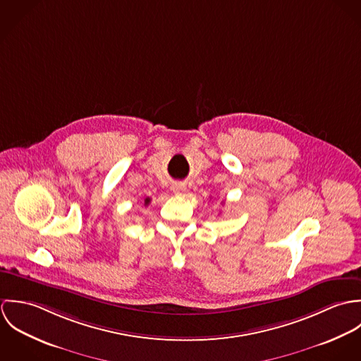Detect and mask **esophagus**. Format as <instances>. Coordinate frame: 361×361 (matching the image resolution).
Segmentation results:
<instances>
[{
	"label": "esophagus",
	"instance_id": "1",
	"mask_svg": "<svg viewBox=\"0 0 361 361\" xmlns=\"http://www.w3.org/2000/svg\"><path fill=\"white\" fill-rule=\"evenodd\" d=\"M172 192H173L175 195H178V196L183 195V193L186 192L185 183H175V185H172Z\"/></svg>",
	"mask_w": 361,
	"mask_h": 361
}]
</instances>
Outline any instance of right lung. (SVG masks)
Returning <instances> with one entry per match:
<instances>
[{
  "label": "right lung",
  "mask_w": 361,
  "mask_h": 361,
  "mask_svg": "<svg viewBox=\"0 0 361 361\" xmlns=\"http://www.w3.org/2000/svg\"><path fill=\"white\" fill-rule=\"evenodd\" d=\"M150 202H152V199H150V197H146V199H145V206H149Z\"/></svg>",
  "instance_id": "right-lung-1"
}]
</instances>
